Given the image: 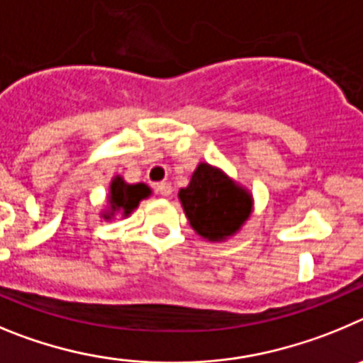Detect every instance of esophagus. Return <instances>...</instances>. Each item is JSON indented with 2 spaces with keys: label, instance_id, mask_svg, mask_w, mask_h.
<instances>
[{
  "label": "esophagus",
  "instance_id": "obj_1",
  "mask_svg": "<svg viewBox=\"0 0 363 363\" xmlns=\"http://www.w3.org/2000/svg\"><path fill=\"white\" fill-rule=\"evenodd\" d=\"M155 189H157V194L162 195V197H169L172 195V186L168 182H157L155 184Z\"/></svg>",
  "mask_w": 363,
  "mask_h": 363
}]
</instances>
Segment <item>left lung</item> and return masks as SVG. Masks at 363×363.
<instances>
[{
    "label": "left lung",
    "mask_w": 363,
    "mask_h": 363,
    "mask_svg": "<svg viewBox=\"0 0 363 363\" xmlns=\"http://www.w3.org/2000/svg\"><path fill=\"white\" fill-rule=\"evenodd\" d=\"M179 199L189 226L210 242L237 233L253 208L250 191L208 162L197 166L189 184L179 191Z\"/></svg>",
    "instance_id": "1"
}]
</instances>
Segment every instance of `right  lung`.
Instances as JSON below:
<instances>
[{
	"label": "right lung",
	"mask_w": 363,
	"mask_h": 363,
	"mask_svg": "<svg viewBox=\"0 0 363 363\" xmlns=\"http://www.w3.org/2000/svg\"><path fill=\"white\" fill-rule=\"evenodd\" d=\"M150 194H152V189L146 184H143V182H139V184H128L121 175H117V177L112 179V184H110V208L106 213H103V217L112 218L119 211L123 217H128L137 206H139V202L148 197Z\"/></svg>",
	"instance_id": "obj_1"
}]
</instances>
